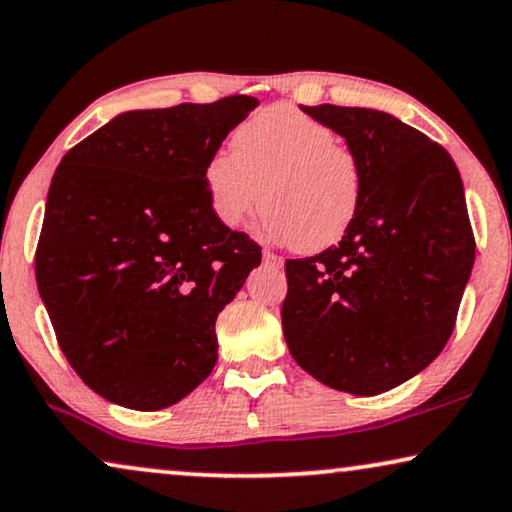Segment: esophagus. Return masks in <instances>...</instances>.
<instances>
[{
	"label": "esophagus",
	"mask_w": 512,
	"mask_h": 512,
	"mask_svg": "<svg viewBox=\"0 0 512 512\" xmlns=\"http://www.w3.org/2000/svg\"><path fill=\"white\" fill-rule=\"evenodd\" d=\"M263 263H265V265H270V268H282V265H284V258H282V256H277L275 251L265 249V251H263Z\"/></svg>",
	"instance_id": "esophagus-1"
}]
</instances>
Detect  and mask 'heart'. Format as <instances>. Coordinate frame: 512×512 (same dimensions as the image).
I'll return each instance as SVG.
<instances>
[{
	"label": "heart",
	"mask_w": 512,
	"mask_h": 512,
	"mask_svg": "<svg viewBox=\"0 0 512 512\" xmlns=\"http://www.w3.org/2000/svg\"><path fill=\"white\" fill-rule=\"evenodd\" d=\"M230 144L205 165L209 205L223 226L242 228L263 200L268 235L303 251L331 247L352 226L363 170L331 125L275 104L249 116Z\"/></svg>",
	"instance_id": "b5f03b06"
}]
</instances>
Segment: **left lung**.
Here are the masks:
<instances>
[{
    "label": "left lung",
    "instance_id": "1",
    "mask_svg": "<svg viewBox=\"0 0 512 512\" xmlns=\"http://www.w3.org/2000/svg\"><path fill=\"white\" fill-rule=\"evenodd\" d=\"M345 137L363 170L361 205L338 247L289 258V352L326 387L394 389L450 340L475 258L464 186L443 146L377 109L303 107Z\"/></svg>",
    "mask_w": 512,
    "mask_h": 512
}]
</instances>
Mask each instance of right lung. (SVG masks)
Wrapping results in <instances>:
<instances>
[{
	"label": "right lung",
	"mask_w": 512,
	"mask_h": 512,
	"mask_svg": "<svg viewBox=\"0 0 512 512\" xmlns=\"http://www.w3.org/2000/svg\"><path fill=\"white\" fill-rule=\"evenodd\" d=\"M256 104L128 111L53 174L37 286L69 366L111 403L167 408L212 373L216 317L261 247L216 219L205 165Z\"/></svg>",
	"instance_id": "obj_1"
}]
</instances>
